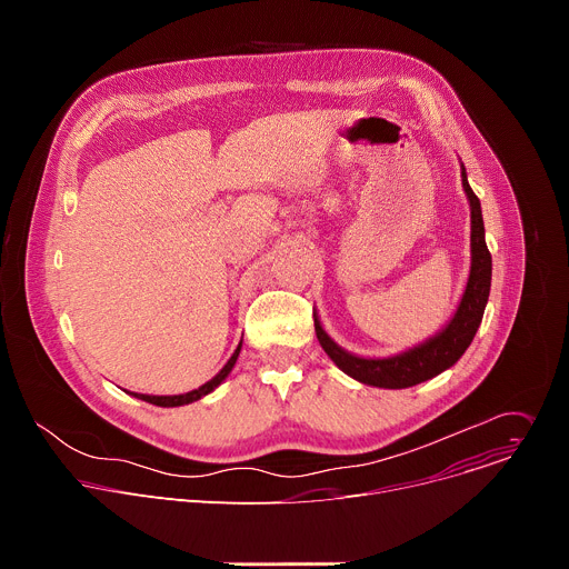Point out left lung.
<instances>
[{
	"mask_svg": "<svg viewBox=\"0 0 569 569\" xmlns=\"http://www.w3.org/2000/svg\"><path fill=\"white\" fill-rule=\"evenodd\" d=\"M461 184L470 202V274H468L463 297L457 306V312L446 323V329H441L435 338L391 358H360L345 351L327 336V331L321 329V323L315 319V333L321 349L327 351V356L347 376L365 385L385 387V389L415 387L450 369L470 347L481 323L486 301H489L493 263H491V252L486 248V240H483V220H481L479 198L472 193L468 184L463 164H461Z\"/></svg>",
	"mask_w": 569,
	"mask_h": 569,
	"instance_id": "left-lung-1",
	"label": "left lung"
}]
</instances>
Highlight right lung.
<instances>
[{"label": "right lung", "instance_id": "right-lung-1", "mask_svg": "<svg viewBox=\"0 0 569 569\" xmlns=\"http://www.w3.org/2000/svg\"><path fill=\"white\" fill-rule=\"evenodd\" d=\"M242 345V342H240ZM240 345L236 347V351H233V356L227 360V365L209 380V382H204L202 387H198V389H193V391H187V393H178V396H148V393H134L132 391V396L134 398H141V400H146V402H152V405H159V408H180V405H189V402H193V400H198V398H202V396H207V393H211L227 376H229V371L233 369V365H236V360H238V353H240ZM130 393V391H128Z\"/></svg>", "mask_w": 569, "mask_h": 569}]
</instances>
